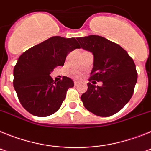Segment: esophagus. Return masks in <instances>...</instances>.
<instances>
[{"mask_svg":"<svg viewBox=\"0 0 151 151\" xmlns=\"http://www.w3.org/2000/svg\"><path fill=\"white\" fill-rule=\"evenodd\" d=\"M78 84H79V83H78V82H77V81H75V82H74V85H75V86H78Z\"/></svg>","mask_w":151,"mask_h":151,"instance_id":"1","label":"esophagus"}]
</instances>
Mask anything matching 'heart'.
<instances>
[{"label":"heart","instance_id":"obj_1","mask_svg":"<svg viewBox=\"0 0 151 151\" xmlns=\"http://www.w3.org/2000/svg\"><path fill=\"white\" fill-rule=\"evenodd\" d=\"M76 76H78V75H76Z\"/></svg>","mask_w":151,"mask_h":151}]
</instances>
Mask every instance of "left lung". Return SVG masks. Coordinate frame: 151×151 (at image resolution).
<instances>
[{"mask_svg":"<svg viewBox=\"0 0 151 151\" xmlns=\"http://www.w3.org/2000/svg\"><path fill=\"white\" fill-rule=\"evenodd\" d=\"M77 40L81 47L94 55L89 82H103L101 87L88 82L87 91L81 96L82 103L95 115L110 116L122 110L134 93L138 78L135 64L122 47L104 37L92 35Z\"/></svg>","mask_w":151,"mask_h":151,"instance_id":"1","label":"left lung"}]
</instances>
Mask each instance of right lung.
I'll return each mask as SVG.
<instances>
[{"label":"right lung","mask_w":151,"mask_h":151,"mask_svg":"<svg viewBox=\"0 0 151 151\" xmlns=\"http://www.w3.org/2000/svg\"><path fill=\"white\" fill-rule=\"evenodd\" d=\"M76 48L80 46L75 38L54 36L19 57L13 69V87L29 113L45 117L59 110L74 82L66 76L56 82L50 74L56 66H63L67 54Z\"/></svg>","instance_id":"obj_1"}]
</instances>
